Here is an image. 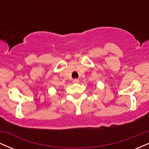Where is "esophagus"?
Masks as SVG:
<instances>
[{
  "mask_svg": "<svg viewBox=\"0 0 149 149\" xmlns=\"http://www.w3.org/2000/svg\"><path fill=\"white\" fill-rule=\"evenodd\" d=\"M73 83H79V80L76 79H76H73Z\"/></svg>",
  "mask_w": 149,
  "mask_h": 149,
  "instance_id": "1",
  "label": "esophagus"
}]
</instances>
